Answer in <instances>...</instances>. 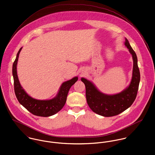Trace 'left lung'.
I'll return each instance as SVG.
<instances>
[{"mask_svg":"<svg viewBox=\"0 0 155 155\" xmlns=\"http://www.w3.org/2000/svg\"><path fill=\"white\" fill-rule=\"evenodd\" d=\"M124 45L129 49L133 60L131 82L123 91L113 95H108L100 91L91 81L81 78L85 86L87 102L91 110L104 117L116 116L125 111L134 101L139 88L140 74L137 65V55L125 38Z\"/></svg>","mask_w":155,"mask_h":155,"instance_id":"8db88e82","label":"left lung"}]
</instances>
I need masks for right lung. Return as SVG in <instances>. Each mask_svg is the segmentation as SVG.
Masks as SVG:
<instances>
[{
    "label": "right lung",
    "instance_id": "add662e5",
    "mask_svg": "<svg viewBox=\"0 0 155 155\" xmlns=\"http://www.w3.org/2000/svg\"><path fill=\"white\" fill-rule=\"evenodd\" d=\"M22 48V47L19 50L12 67L14 90L16 97L21 104H22L30 113L35 116L49 117L54 115L64 106L68 91L72 85L78 80V77H75L71 80L62 84L57 95L52 99L41 100L31 97L26 93L21 86L17 74L16 67L19 55Z\"/></svg>",
    "mask_w": 155,
    "mask_h": 155
}]
</instances>
